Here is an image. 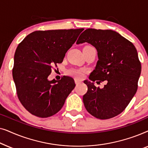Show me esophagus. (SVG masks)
Segmentation results:
<instances>
[{
	"label": "esophagus",
	"mask_w": 148,
	"mask_h": 148,
	"mask_svg": "<svg viewBox=\"0 0 148 148\" xmlns=\"http://www.w3.org/2000/svg\"><path fill=\"white\" fill-rule=\"evenodd\" d=\"M75 82L76 86H78V85H79V84H81V82H79V81L77 80V79H75Z\"/></svg>",
	"instance_id": "1"
}]
</instances>
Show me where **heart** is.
<instances>
[{"mask_svg":"<svg viewBox=\"0 0 148 148\" xmlns=\"http://www.w3.org/2000/svg\"><path fill=\"white\" fill-rule=\"evenodd\" d=\"M84 71L82 69H74L72 71V73L75 77L77 78H81L84 75Z\"/></svg>","mask_w":148,"mask_h":148,"instance_id":"obj_1","label":"heart"}]
</instances>
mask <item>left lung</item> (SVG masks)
I'll list each match as a JSON object with an SVG mask.
<instances>
[{
  "label": "left lung",
  "instance_id": "1",
  "mask_svg": "<svg viewBox=\"0 0 148 148\" xmlns=\"http://www.w3.org/2000/svg\"><path fill=\"white\" fill-rule=\"evenodd\" d=\"M88 42L98 52V60L89 79L84 83L88 92L83 96L88 112L99 119L120 114L128 106L137 90L141 66L135 46L111 29H87L77 44ZM106 82L103 88L94 82Z\"/></svg>",
  "mask_w": 148,
  "mask_h": 148
}]
</instances>
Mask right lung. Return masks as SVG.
Wrapping results in <instances>:
<instances>
[{
    "mask_svg": "<svg viewBox=\"0 0 148 148\" xmlns=\"http://www.w3.org/2000/svg\"><path fill=\"white\" fill-rule=\"evenodd\" d=\"M84 28L36 31L18 45L13 77L17 96L26 110L41 118L51 116L63 106L73 90V79L48 80L52 66L61 63Z\"/></svg>",
    "mask_w": 148,
    "mask_h": 148,
    "instance_id": "obj_1",
    "label": "right lung"
}]
</instances>
